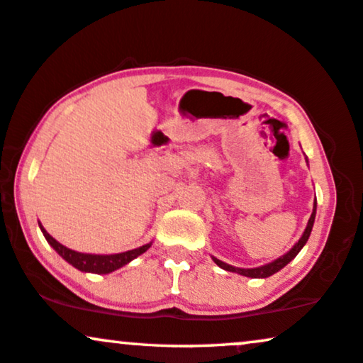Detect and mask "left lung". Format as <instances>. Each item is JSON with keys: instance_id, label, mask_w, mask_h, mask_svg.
Segmentation results:
<instances>
[{"instance_id": "obj_1", "label": "left lung", "mask_w": 363, "mask_h": 363, "mask_svg": "<svg viewBox=\"0 0 363 363\" xmlns=\"http://www.w3.org/2000/svg\"><path fill=\"white\" fill-rule=\"evenodd\" d=\"M315 214H316V203H315L313 213H311V216H310L308 226H306L305 233H303V236L300 238V241H298L296 245L293 246L291 250L288 251L286 255H283L281 258L274 259L273 263H269V264H264V266H259V268H251V269H245V268H235V266H231V264H226V263H223V261H219V259L213 258V259H214V263L218 264L219 268L226 269V272L240 273V274H242V277H250V278H268V277H272V274H274V273H277V272H279V269L284 268V266H286L288 263H290V261H291L293 258H295V256H296L298 253H300V250H301V247L305 246V242L308 241V238H310V233H311V228H313V223H315Z\"/></svg>"}]
</instances>
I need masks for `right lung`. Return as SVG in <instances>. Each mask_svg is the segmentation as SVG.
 Wrapping results in <instances>:
<instances>
[{"label": "right lung", "mask_w": 363, "mask_h": 363, "mask_svg": "<svg viewBox=\"0 0 363 363\" xmlns=\"http://www.w3.org/2000/svg\"><path fill=\"white\" fill-rule=\"evenodd\" d=\"M40 228H41V233H43V236L47 238V241L53 246V250L57 251V253L62 256L63 259H67L72 266L79 268L80 272H86V273L105 274V273H110V272H116V269L122 268L123 264H127L128 261H132L134 258H137L139 255L145 253V251H147L150 247V245H144L140 247H135V250L125 251V253L86 255V253H79V251L68 250V247L60 245V242L55 240V238L50 236L48 233L43 229V226H41V224H40Z\"/></svg>", "instance_id": "right-lung-1"}]
</instances>
